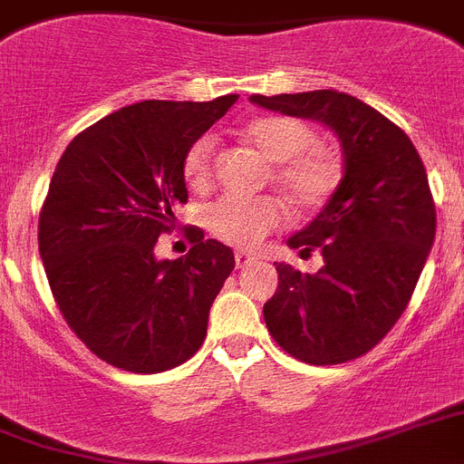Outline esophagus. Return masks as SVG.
Segmentation results:
<instances>
[{"label":"esophagus","mask_w":464,"mask_h":464,"mask_svg":"<svg viewBox=\"0 0 464 464\" xmlns=\"http://www.w3.org/2000/svg\"><path fill=\"white\" fill-rule=\"evenodd\" d=\"M258 260V256H253V253H246V251H237L235 253V265L237 270H244V267H248V265H253Z\"/></svg>","instance_id":"34e87169"}]
</instances>
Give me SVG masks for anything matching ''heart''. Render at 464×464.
Wrapping results in <instances>:
<instances>
[{
  "instance_id": "heart-1",
  "label": "heart",
  "mask_w": 464,
  "mask_h": 464,
  "mask_svg": "<svg viewBox=\"0 0 464 464\" xmlns=\"http://www.w3.org/2000/svg\"><path fill=\"white\" fill-rule=\"evenodd\" d=\"M241 140L272 161V180L295 208L312 211L328 199L335 188V166L322 150L310 126L286 114H263L239 130ZM183 178L189 189L204 192L213 180V140L199 138L183 157ZM208 229L229 246H258L272 229L279 227L284 211L267 197H223L208 206Z\"/></svg>"
}]
</instances>
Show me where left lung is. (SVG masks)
<instances>
[{
  "mask_svg": "<svg viewBox=\"0 0 464 464\" xmlns=\"http://www.w3.org/2000/svg\"><path fill=\"white\" fill-rule=\"evenodd\" d=\"M253 105L322 121L343 150V178L307 227L288 237L300 256L322 251L316 275L276 263L263 307L272 338L314 366L366 354L411 300L437 232L420 154L385 114L334 89L251 96Z\"/></svg>",
  "mask_w": 464,
  "mask_h": 464,
  "instance_id": "1",
  "label": "left lung"
}]
</instances>
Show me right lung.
Wrapping results in <instances>:
<instances>
[{
  "instance_id": "right-lung-1",
  "label": "right lung",
  "mask_w": 464,
  "mask_h": 464,
  "mask_svg": "<svg viewBox=\"0 0 464 464\" xmlns=\"http://www.w3.org/2000/svg\"><path fill=\"white\" fill-rule=\"evenodd\" d=\"M237 98L126 105L82 130L55 166L39 256L63 316L102 362L160 373L204 343L235 253L197 227L183 258H157L154 246L188 201L185 152Z\"/></svg>"
}]
</instances>
